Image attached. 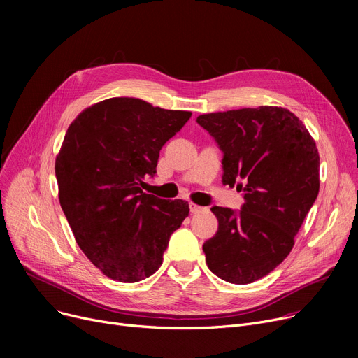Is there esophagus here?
<instances>
[{"mask_svg": "<svg viewBox=\"0 0 358 358\" xmlns=\"http://www.w3.org/2000/svg\"><path fill=\"white\" fill-rule=\"evenodd\" d=\"M189 208H190V212L194 215V213H199V212H201L203 210V208H200V206H197V204H194V203H190L189 204Z\"/></svg>", "mask_w": 358, "mask_h": 358, "instance_id": "1", "label": "esophagus"}]
</instances>
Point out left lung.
<instances>
[{
  "label": "left lung",
  "mask_w": 358,
  "mask_h": 358,
  "mask_svg": "<svg viewBox=\"0 0 358 358\" xmlns=\"http://www.w3.org/2000/svg\"><path fill=\"white\" fill-rule=\"evenodd\" d=\"M223 152L222 182L243 192L241 210L213 206L219 228L203 243L209 270L234 285L267 275L294 245L319 193V154L306 126L281 107L259 106L196 120Z\"/></svg>",
  "instance_id": "left-lung-1"
}]
</instances>
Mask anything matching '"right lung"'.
Instances as JSON below:
<instances>
[{"instance_id":"obj_1","label":"right lung","mask_w":358,"mask_h":358,"mask_svg":"<svg viewBox=\"0 0 358 358\" xmlns=\"http://www.w3.org/2000/svg\"><path fill=\"white\" fill-rule=\"evenodd\" d=\"M190 111L115 97L84 110L66 130L55 174L61 208L75 241L94 266L136 283L162 264L169 236L189 216V203L142 192L157 174L159 150Z\"/></svg>"}]
</instances>
